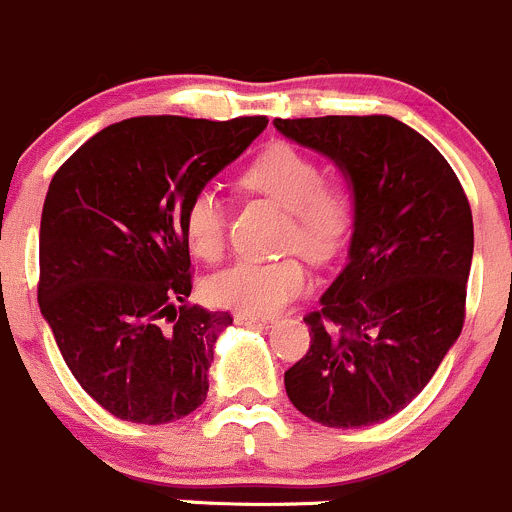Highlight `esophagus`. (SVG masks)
Here are the masks:
<instances>
[{
	"label": "esophagus",
	"mask_w": 512,
	"mask_h": 512,
	"mask_svg": "<svg viewBox=\"0 0 512 512\" xmlns=\"http://www.w3.org/2000/svg\"><path fill=\"white\" fill-rule=\"evenodd\" d=\"M236 325H243V327H269L271 322H274V317H264V314H243V312H236Z\"/></svg>",
	"instance_id": "esophagus-1"
}]
</instances>
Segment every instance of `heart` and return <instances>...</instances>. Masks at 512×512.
<instances>
[{"label": "heart", "instance_id": "obj_1", "mask_svg": "<svg viewBox=\"0 0 512 512\" xmlns=\"http://www.w3.org/2000/svg\"><path fill=\"white\" fill-rule=\"evenodd\" d=\"M238 185L287 210V246L325 259L345 236L353 200L340 180L322 177L312 154L287 142L261 149L238 175ZM192 256L215 261L223 253L225 215L213 190L195 192L182 215ZM309 274L297 259H243L208 281L210 302L243 314H274L307 289Z\"/></svg>", "mask_w": 512, "mask_h": 512}]
</instances>
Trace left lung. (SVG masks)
<instances>
[{
  "mask_svg": "<svg viewBox=\"0 0 512 512\" xmlns=\"http://www.w3.org/2000/svg\"><path fill=\"white\" fill-rule=\"evenodd\" d=\"M325 154L353 190L348 264L309 312V350L284 373L289 401L335 429L406 409L464 325L472 210L439 149L393 116L274 119Z\"/></svg>",
  "mask_w": 512,
  "mask_h": 512,
  "instance_id": "1",
  "label": "left lung"
}]
</instances>
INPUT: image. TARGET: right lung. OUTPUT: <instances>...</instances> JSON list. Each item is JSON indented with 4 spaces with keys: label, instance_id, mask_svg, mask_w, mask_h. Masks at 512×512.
Here are the masks:
<instances>
[{
    "label": "right lung",
    "instance_id": "1",
    "mask_svg": "<svg viewBox=\"0 0 512 512\" xmlns=\"http://www.w3.org/2000/svg\"><path fill=\"white\" fill-rule=\"evenodd\" d=\"M266 124L137 116L98 131L55 172L37 302L75 381L116 419L167 424L208 396L213 345L233 317L185 302L182 215Z\"/></svg>",
    "mask_w": 512,
    "mask_h": 512
}]
</instances>
